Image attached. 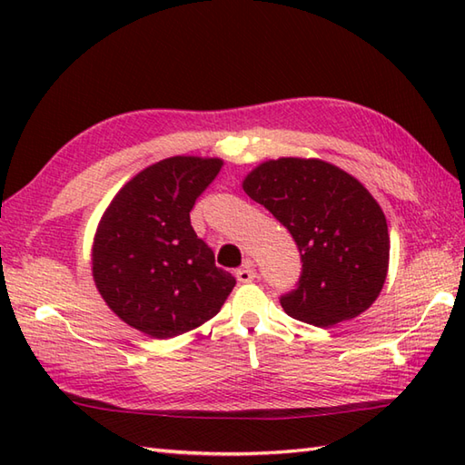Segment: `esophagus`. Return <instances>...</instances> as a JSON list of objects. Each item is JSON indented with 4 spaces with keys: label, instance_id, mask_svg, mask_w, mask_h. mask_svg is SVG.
Instances as JSON below:
<instances>
[{
    "label": "esophagus",
    "instance_id": "esophagus-1",
    "mask_svg": "<svg viewBox=\"0 0 465 465\" xmlns=\"http://www.w3.org/2000/svg\"><path fill=\"white\" fill-rule=\"evenodd\" d=\"M235 278H238L240 283H252L255 280V270H253V262L245 260L242 268L235 272Z\"/></svg>",
    "mask_w": 465,
    "mask_h": 465
}]
</instances>
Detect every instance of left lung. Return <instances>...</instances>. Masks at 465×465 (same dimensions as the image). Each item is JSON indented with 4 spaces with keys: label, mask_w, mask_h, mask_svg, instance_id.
Returning a JSON list of instances; mask_svg holds the SVG:
<instances>
[{
    "label": "left lung",
    "mask_w": 465,
    "mask_h": 465,
    "mask_svg": "<svg viewBox=\"0 0 465 465\" xmlns=\"http://www.w3.org/2000/svg\"><path fill=\"white\" fill-rule=\"evenodd\" d=\"M243 192L288 227L300 250L298 288L280 300L290 318L331 328L378 300L390 265L388 222L353 175L313 157H280L245 175Z\"/></svg>",
    "instance_id": "1"
}]
</instances>
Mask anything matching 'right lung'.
I'll return each mask as SVG.
<instances>
[{
	"label": "right lung",
	"mask_w": 465,
	"mask_h": 465,
	"mask_svg": "<svg viewBox=\"0 0 465 465\" xmlns=\"http://www.w3.org/2000/svg\"><path fill=\"white\" fill-rule=\"evenodd\" d=\"M220 157L173 155L134 175L104 212L92 273L117 318L157 340L200 328L222 310L235 278L215 265L190 212L220 173Z\"/></svg>",
	"instance_id": "obj_1"
}]
</instances>
